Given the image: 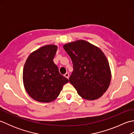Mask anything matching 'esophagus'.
I'll list each match as a JSON object with an SVG mask.
<instances>
[{"label": "esophagus", "instance_id": "34e87169", "mask_svg": "<svg viewBox=\"0 0 134 134\" xmlns=\"http://www.w3.org/2000/svg\"><path fill=\"white\" fill-rule=\"evenodd\" d=\"M64 76L65 77H66L67 78H69V72H66L64 74Z\"/></svg>", "mask_w": 134, "mask_h": 134}]
</instances>
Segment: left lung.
I'll use <instances>...</instances> for the list:
<instances>
[{
	"instance_id": "obj_1",
	"label": "left lung",
	"mask_w": 134,
	"mask_h": 134,
	"mask_svg": "<svg viewBox=\"0 0 134 134\" xmlns=\"http://www.w3.org/2000/svg\"><path fill=\"white\" fill-rule=\"evenodd\" d=\"M63 48L73 64L69 81L78 94L87 100L101 97L111 80L109 62L103 52L85 40L67 43Z\"/></svg>"
}]
</instances>
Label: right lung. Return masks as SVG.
Listing matches in <instances>:
<instances>
[{"instance_id":"right-lung-1","label":"right lung","mask_w":134,"mask_h":134,"mask_svg":"<svg viewBox=\"0 0 134 134\" xmlns=\"http://www.w3.org/2000/svg\"><path fill=\"white\" fill-rule=\"evenodd\" d=\"M58 47L47 45L34 51L25 62L23 70L25 89L31 97L50 102L58 97L69 79L59 72L53 59Z\"/></svg>"}]
</instances>
